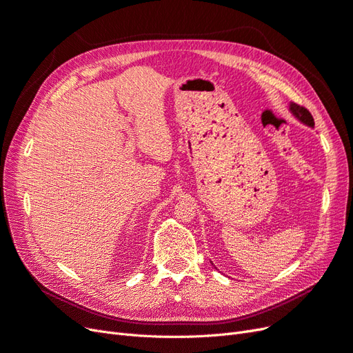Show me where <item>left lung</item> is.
Segmentation results:
<instances>
[{
  "mask_svg": "<svg viewBox=\"0 0 353 353\" xmlns=\"http://www.w3.org/2000/svg\"><path fill=\"white\" fill-rule=\"evenodd\" d=\"M288 110L291 111V114H292L295 119H297L300 123L308 125V128L314 129L313 116L310 114V111H308L307 108H304V107H301V105H299V104H295V103H290Z\"/></svg>",
  "mask_w": 353,
  "mask_h": 353,
  "instance_id": "8db88e82",
  "label": "left lung"
}]
</instances>
